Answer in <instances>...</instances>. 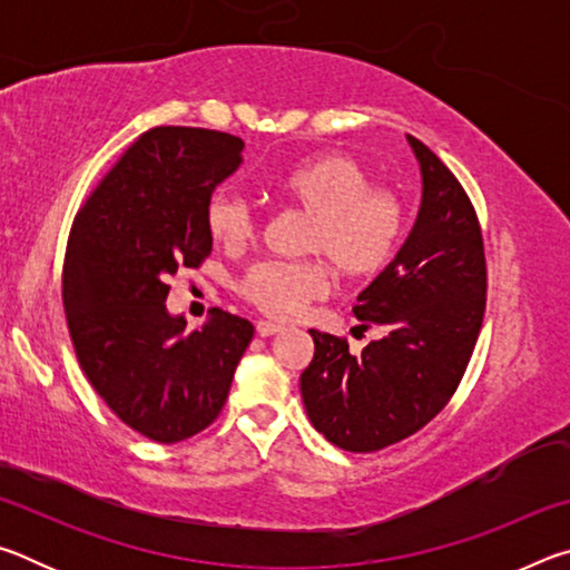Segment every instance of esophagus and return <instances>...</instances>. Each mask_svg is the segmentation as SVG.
<instances>
[{"instance_id":"34e87169","label":"esophagus","mask_w":570,"mask_h":570,"mask_svg":"<svg viewBox=\"0 0 570 570\" xmlns=\"http://www.w3.org/2000/svg\"><path fill=\"white\" fill-rule=\"evenodd\" d=\"M256 332H258V336H274V334H278L282 332V326L278 324H274V322H256Z\"/></svg>"}]
</instances>
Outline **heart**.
Returning <instances> with one entry per match:
<instances>
[{
  "label": "heart",
  "instance_id": "heart-1",
  "mask_svg": "<svg viewBox=\"0 0 570 570\" xmlns=\"http://www.w3.org/2000/svg\"><path fill=\"white\" fill-rule=\"evenodd\" d=\"M284 198L308 214L304 250L322 254L346 278L380 274L392 262L407 226V200L392 186H372V173L342 153L306 158L282 180ZM208 228L224 246L250 244L262 216L236 193H216L208 204ZM238 292L274 320H294L330 292L322 258L254 262L238 278Z\"/></svg>",
  "mask_w": 570,
  "mask_h": 570
}]
</instances>
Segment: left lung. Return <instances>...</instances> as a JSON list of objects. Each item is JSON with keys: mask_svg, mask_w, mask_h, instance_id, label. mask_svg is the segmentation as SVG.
Masks as SVG:
<instances>
[{"mask_svg": "<svg viewBox=\"0 0 570 570\" xmlns=\"http://www.w3.org/2000/svg\"><path fill=\"white\" fill-rule=\"evenodd\" d=\"M422 170V206L410 238L356 296L362 330L382 340L362 354L344 336L308 330L314 360L302 372L308 420L332 445L377 452L422 430L452 400L485 316L488 268L480 220L465 188L407 135Z\"/></svg>", "mask_w": 570, "mask_h": 570, "instance_id": "1", "label": "left lung"}]
</instances>
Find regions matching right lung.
Masks as SVG:
<instances>
[{
  "label": "right lung",
  "mask_w": 570,
  "mask_h": 570,
  "mask_svg": "<svg viewBox=\"0 0 570 570\" xmlns=\"http://www.w3.org/2000/svg\"><path fill=\"white\" fill-rule=\"evenodd\" d=\"M236 135L142 132L77 210L62 266L67 330L85 377L142 438L198 435L224 410L254 324L214 308L196 332L170 316V276L206 262L214 188L240 166Z\"/></svg>",
  "instance_id": "obj_1"
}]
</instances>
